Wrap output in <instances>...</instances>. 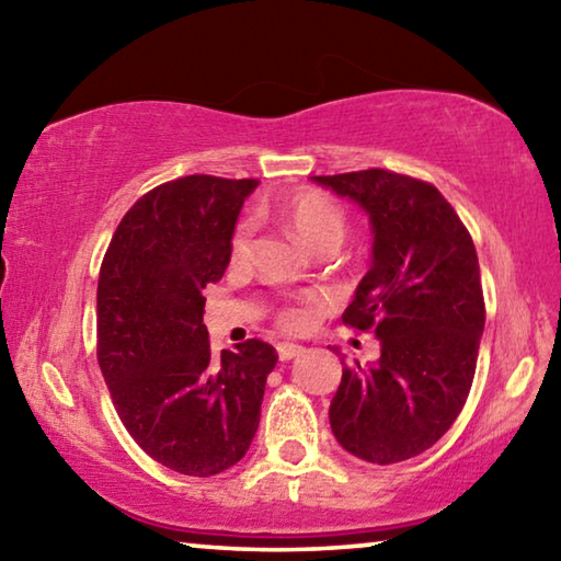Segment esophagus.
<instances>
[{"mask_svg": "<svg viewBox=\"0 0 561 561\" xmlns=\"http://www.w3.org/2000/svg\"><path fill=\"white\" fill-rule=\"evenodd\" d=\"M304 351V346L299 344H289V341H282V344H277V354L282 360H291L294 356H299Z\"/></svg>", "mask_w": 561, "mask_h": 561, "instance_id": "34e87169", "label": "esophagus"}]
</instances>
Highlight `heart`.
<instances>
[{"label": "heart", "mask_w": 561, "mask_h": 561, "mask_svg": "<svg viewBox=\"0 0 561 561\" xmlns=\"http://www.w3.org/2000/svg\"><path fill=\"white\" fill-rule=\"evenodd\" d=\"M282 217L287 222L294 234L299 240L317 250V247L327 242L341 244L346 234V215L341 210V205L329 197L321 190H299V193L289 195L287 201L282 203ZM250 240H252V222H240L234 227L232 240H230V257L240 262L250 252ZM279 324L284 329H301L307 324V311L299 307H284L279 311Z\"/></svg>", "instance_id": "obj_1"}]
</instances>
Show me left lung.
Returning <instances> with one entry per match:
<instances>
[{"mask_svg": "<svg viewBox=\"0 0 561 561\" xmlns=\"http://www.w3.org/2000/svg\"><path fill=\"white\" fill-rule=\"evenodd\" d=\"M311 180L354 201L374 232L371 267L341 319L371 329L381 356L341 358L331 431L366 462L415 458L448 433L474 378L485 299L472 237L423 180L381 168Z\"/></svg>", "mask_w": 561, "mask_h": 561, "instance_id": "1", "label": "left lung"}]
</instances>
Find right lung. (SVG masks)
Masks as SVG:
<instances>
[{
	"instance_id": "obj_1",
	"label": "right lung",
	"mask_w": 561,
	"mask_h": 561,
	"mask_svg": "<svg viewBox=\"0 0 561 561\" xmlns=\"http://www.w3.org/2000/svg\"><path fill=\"white\" fill-rule=\"evenodd\" d=\"M257 180L187 175L123 217L99 274V366L130 438L165 468L210 478L244 458L277 351L260 339L213 356L207 284Z\"/></svg>"
}]
</instances>
